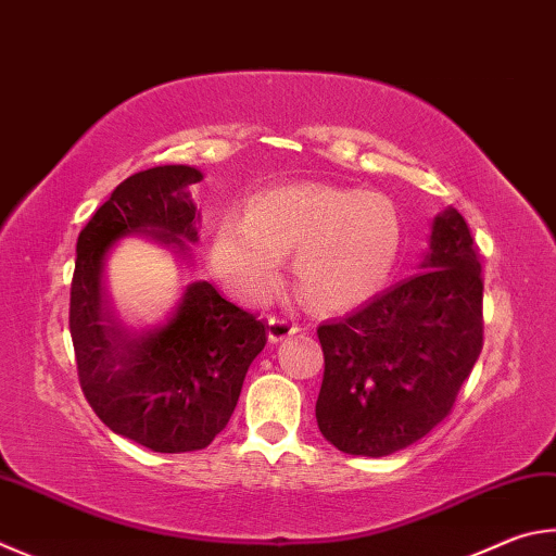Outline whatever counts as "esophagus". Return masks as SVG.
Returning a JSON list of instances; mask_svg holds the SVG:
<instances>
[{
  "label": "esophagus",
  "mask_w": 556,
  "mask_h": 556,
  "mask_svg": "<svg viewBox=\"0 0 556 556\" xmlns=\"http://www.w3.org/2000/svg\"><path fill=\"white\" fill-rule=\"evenodd\" d=\"M294 332H299V326L291 318L287 316H275L269 318V328H267V338L271 342H279V340H287L289 336H294Z\"/></svg>",
  "instance_id": "obj_1"
}]
</instances>
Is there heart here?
<instances>
[{"label":"heart","instance_id":"1","mask_svg":"<svg viewBox=\"0 0 556 556\" xmlns=\"http://www.w3.org/2000/svg\"><path fill=\"white\" fill-rule=\"evenodd\" d=\"M403 245V216L381 191L299 181L252 197L245 220H220L211 238L216 275L248 301L279 281L281 255L294 252V281L308 304L357 306L387 285Z\"/></svg>","mask_w":556,"mask_h":556}]
</instances>
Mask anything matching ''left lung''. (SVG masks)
<instances>
[{"label":"left lung","instance_id":"obj_1","mask_svg":"<svg viewBox=\"0 0 556 556\" xmlns=\"http://www.w3.org/2000/svg\"><path fill=\"white\" fill-rule=\"evenodd\" d=\"M426 271L323 323L316 420L332 447L387 457L447 418L483 345V279L457 208L432 220Z\"/></svg>","mask_w":556,"mask_h":556}]
</instances>
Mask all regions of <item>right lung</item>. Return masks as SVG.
I'll list each match as a JSON object with an SVG mask.
<instances>
[{"label": "right lung", "mask_w": 556, "mask_h": 556, "mask_svg": "<svg viewBox=\"0 0 556 556\" xmlns=\"http://www.w3.org/2000/svg\"><path fill=\"white\" fill-rule=\"evenodd\" d=\"M197 167L163 165L111 191L77 238L70 336L89 406L116 435L153 452L208 447L228 426L248 367L267 342L265 323L230 304L208 281H191L155 328L124 323L106 287V255L121 238L148 236L189 257L199 208L189 187Z\"/></svg>", "instance_id": "right-lung-1"}]
</instances>
